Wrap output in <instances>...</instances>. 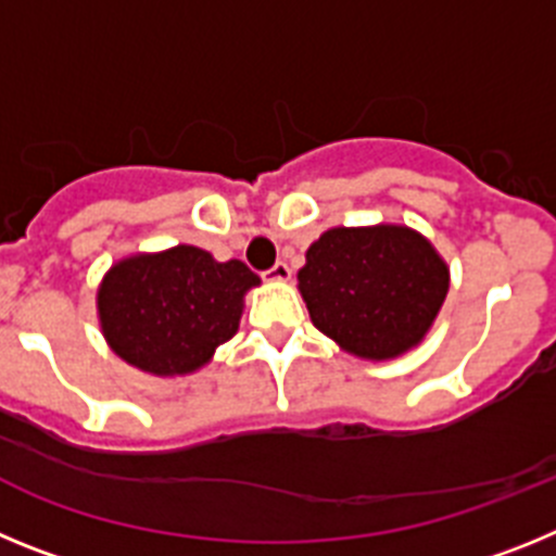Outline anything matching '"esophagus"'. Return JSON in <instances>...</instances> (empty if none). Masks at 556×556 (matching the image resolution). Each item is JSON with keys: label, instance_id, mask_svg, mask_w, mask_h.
Segmentation results:
<instances>
[{"label": "esophagus", "instance_id": "34e87169", "mask_svg": "<svg viewBox=\"0 0 556 556\" xmlns=\"http://www.w3.org/2000/svg\"><path fill=\"white\" fill-rule=\"evenodd\" d=\"M264 278H267V281H289V278H292V269H289L287 262H278L264 273Z\"/></svg>", "mask_w": 556, "mask_h": 556}]
</instances>
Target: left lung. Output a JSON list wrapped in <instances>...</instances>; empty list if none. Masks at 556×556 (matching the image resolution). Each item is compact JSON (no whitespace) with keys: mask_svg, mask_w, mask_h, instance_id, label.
Returning a JSON list of instances; mask_svg holds the SVG:
<instances>
[{"mask_svg":"<svg viewBox=\"0 0 556 556\" xmlns=\"http://www.w3.org/2000/svg\"><path fill=\"white\" fill-rule=\"evenodd\" d=\"M298 289L342 351L384 362L424 342L448 294V264L406 225L331 228L306 250Z\"/></svg>","mask_w":556,"mask_h":556,"instance_id":"obj_1","label":"left lung"}]
</instances>
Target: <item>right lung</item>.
Returning <instances> with one entry per match:
<instances>
[{
	"instance_id": "right-lung-1",
	"label": "right lung",
	"mask_w": 556,
	"mask_h": 556,
	"mask_svg": "<svg viewBox=\"0 0 556 556\" xmlns=\"http://www.w3.org/2000/svg\"><path fill=\"white\" fill-rule=\"evenodd\" d=\"M258 283L239 258L217 262L191 244L127 255L97 289L102 337L127 365L186 376L239 331L244 294Z\"/></svg>"
}]
</instances>
